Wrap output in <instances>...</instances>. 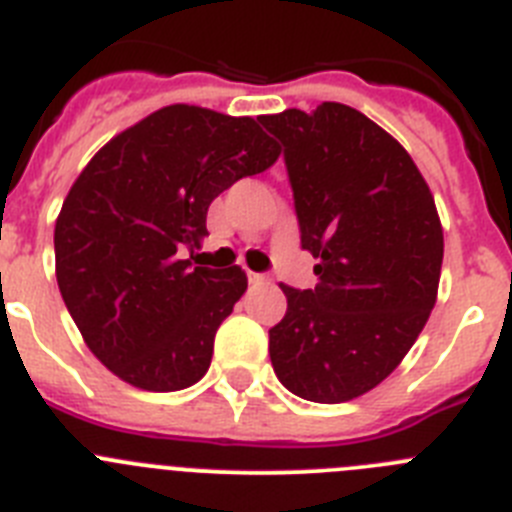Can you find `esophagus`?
<instances>
[{
	"label": "esophagus",
	"mask_w": 512,
	"mask_h": 512,
	"mask_svg": "<svg viewBox=\"0 0 512 512\" xmlns=\"http://www.w3.org/2000/svg\"><path fill=\"white\" fill-rule=\"evenodd\" d=\"M266 277L264 274H256V271H248V284H264Z\"/></svg>",
	"instance_id": "1"
}]
</instances>
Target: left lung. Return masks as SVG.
<instances>
[{
    "label": "left lung",
    "mask_w": 512,
    "mask_h": 512,
    "mask_svg": "<svg viewBox=\"0 0 512 512\" xmlns=\"http://www.w3.org/2000/svg\"><path fill=\"white\" fill-rule=\"evenodd\" d=\"M259 120L282 140L302 248L318 259L315 289L282 284L271 366L302 400H354L395 372L436 305V202L410 153L348 104Z\"/></svg>",
    "instance_id": "8db88e82"
}]
</instances>
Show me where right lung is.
Segmentation results:
<instances>
[{"instance_id":"add662e5","label":"right lung","mask_w":512,"mask_h":512,"mask_svg":"<svg viewBox=\"0 0 512 512\" xmlns=\"http://www.w3.org/2000/svg\"><path fill=\"white\" fill-rule=\"evenodd\" d=\"M277 158L253 117L169 104L76 176L53 233L56 279L84 343L115 377L148 392L205 377L248 279L241 266H192L179 251L200 246L217 194Z\"/></svg>"}]
</instances>
